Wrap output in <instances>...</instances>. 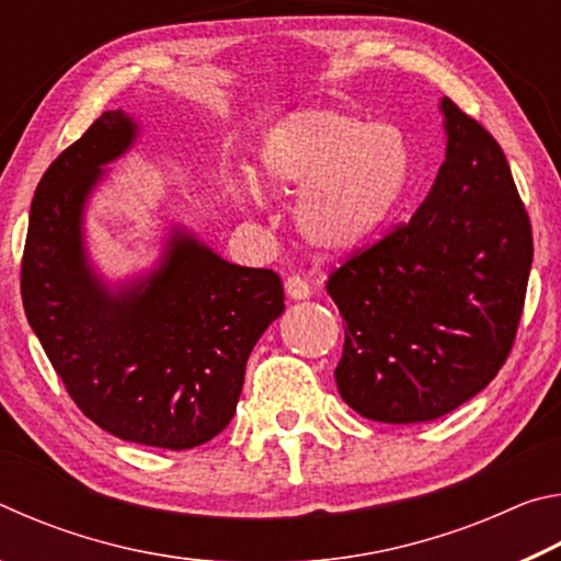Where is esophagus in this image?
Masks as SVG:
<instances>
[{"label":"esophagus","mask_w":561,"mask_h":561,"mask_svg":"<svg viewBox=\"0 0 561 561\" xmlns=\"http://www.w3.org/2000/svg\"><path fill=\"white\" fill-rule=\"evenodd\" d=\"M284 289H287L291 299H307L311 294V284L301 274H289L287 282H284Z\"/></svg>","instance_id":"1"}]
</instances>
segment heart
Returning a JSON list of instances; mask_svg holds the SVG:
<instances>
[{"label":"heart","mask_w":561,"mask_h":561,"mask_svg":"<svg viewBox=\"0 0 561 561\" xmlns=\"http://www.w3.org/2000/svg\"><path fill=\"white\" fill-rule=\"evenodd\" d=\"M270 190H301L297 225L324 252H348L381 230L411 175V148L391 123H364L339 108H301L282 118L257 150ZM237 201L257 195L252 183Z\"/></svg>","instance_id":"obj_1"}]
</instances>
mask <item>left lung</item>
<instances>
[{
    "instance_id": "left-lung-1",
    "label": "left lung",
    "mask_w": 561,
    "mask_h": 561,
    "mask_svg": "<svg viewBox=\"0 0 561 561\" xmlns=\"http://www.w3.org/2000/svg\"><path fill=\"white\" fill-rule=\"evenodd\" d=\"M448 148L408 222L351 252L327 291L346 321L336 386L358 415L435 421L470 401L515 346L531 225L492 133L443 99Z\"/></svg>"
}]
</instances>
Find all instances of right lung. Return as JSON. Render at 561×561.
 <instances>
[{
	"label": "right lung",
	"mask_w": 561,
	"mask_h": 561,
	"mask_svg": "<svg viewBox=\"0 0 561 561\" xmlns=\"http://www.w3.org/2000/svg\"><path fill=\"white\" fill-rule=\"evenodd\" d=\"M136 136L106 111L39 180L22 254V301L79 411L121 440L187 450L232 421L254 344L284 311L277 272L237 267L190 234L163 267L121 294L81 244L89 190Z\"/></svg>",
	"instance_id": "1"
}]
</instances>
